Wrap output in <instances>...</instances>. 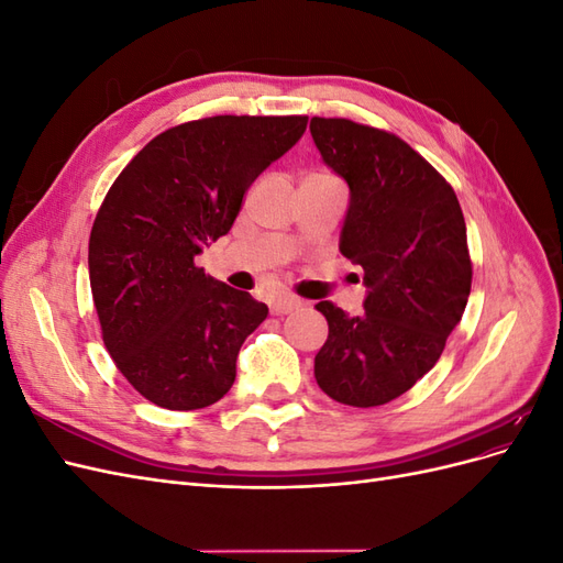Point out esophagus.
Returning a JSON list of instances; mask_svg holds the SVG:
<instances>
[{
	"instance_id": "esophagus-1",
	"label": "esophagus",
	"mask_w": 563,
	"mask_h": 563,
	"mask_svg": "<svg viewBox=\"0 0 563 563\" xmlns=\"http://www.w3.org/2000/svg\"><path fill=\"white\" fill-rule=\"evenodd\" d=\"M300 300L298 298H291V296H279V298H275L269 302V310L275 312V314H288V312H294V310H298L300 308Z\"/></svg>"
}]
</instances>
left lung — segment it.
<instances>
[{"mask_svg":"<svg viewBox=\"0 0 563 563\" xmlns=\"http://www.w3.org/2000/svg\"><path fill=\"white\" fill-rule=\"evenodd\" d=\"M312 141L350 187L340 253L364 267V314L317 310L329 338L314 378L340 404L371 408L401 397L444 352L472 288L465 218L453 187L397 139L350 119L312 117Z\"/></svg>","mask_w":563,"mask_h":563,"instance_id":"8db88e82","label":"left lung"}]
</instances>
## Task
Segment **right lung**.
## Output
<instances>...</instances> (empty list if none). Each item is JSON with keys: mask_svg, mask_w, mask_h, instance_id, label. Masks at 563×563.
Masks as SVG:
<instances>
[{"mask_svg": "<svg viewBox=\"0 0 563 563\" xmlns=\"http://www.w3.org/2000/svg\"><path fill=\"white\" fill-rule=\"evenodd\" d=\"M305 126L308 117L197 119L152 139L112 183L89 240L91 294L110 356L147 401L195 411L228 395L267 305L195 258Z\"/></svg>", "mask_w": 563, "mask_h": 563, "instance_id": "1", "label": "right lung"}]
</instances>
